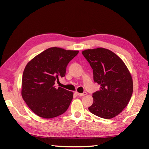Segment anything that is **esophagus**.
<instances>
[{"label": "esophagus", "mask_w": 149, "mask_h": 149, "mask_svg": "<svg viewBox=\"0 0 149 149\" xmlns=\"http://www.w3.org/2000/svg\"><path fill=\"white\" fill-rule=\"evenodd\" d=\"M75 93H76L78 96H84L85 95H86V93H79L77 91H75Z\"/></svg>", "instance_id": "34e87169"}]
</instances>
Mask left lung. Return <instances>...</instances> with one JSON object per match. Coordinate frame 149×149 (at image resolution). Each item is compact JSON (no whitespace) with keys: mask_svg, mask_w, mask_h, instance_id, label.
<instances>
[{"mask_svg":"<svg viewBox=\"0 0 149 149\" xmlns=\"http://www.w3.org/2000/svg\"><path fill=\"white\" fill-rule=\"evenodd\" d=\"M93 69V80L100 85L93 94L90 111L101 118L117 116L127 106L133 91L130 72L122 59L110 50L99 47L82 52Z\"/></svg>","mask_w":149,"mask_h":149,"instance_id":"left-lung-1","label":"left lung"}]
</instances>
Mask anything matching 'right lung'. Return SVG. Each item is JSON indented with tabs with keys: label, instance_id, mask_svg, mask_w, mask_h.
<instances>
[{
	"label": "right lung",
	"instance_id": "add662e5",
	"mask_svg": "<svg viewBox=\"0 0 149 149\" xmlns=\"http://www.w3.org/2000/svg\"><path fill=\"white\" fill-rule=\"evenodd\" d=\"M78 53V50L50 47L28 62L22 76L21 94L36 115L49 119L67 110L74 93L56 88L55 81L65 76L66 66Z\"/></svg>",
	"mask_w": 149,
	"mask_h": 149
}]
</instances>
